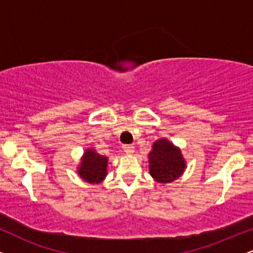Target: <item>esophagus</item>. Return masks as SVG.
<instances>
[{"label": "esophagus", "instance_id": "34e87169", "mask_svg": "<svg viewBox=\"0 0 253 253\" xmlns=\"http://www.w3.org/2000/svg\"><path fill=\"white\" fill-rule=\"evenodd\" d=\"M124 151L126 153H133L134 152V146L130 144H127V145H124Z\"/></svg>", "mask_w": 253, "mask_h": 253}]
</instances>
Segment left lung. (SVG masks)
I'll list each match as a JSON object with an SVG mask.
<instances>
[{
    "instance_id": "obj_1",
    "label": "left lung",
    "mask_w": 253,
    "mask_h": 253,
    "mask_svg": "<svg viewBox=\"0 0 253 253\" xmlns=\"http://www.w3.org/2000/svg\"><path fill=\"white\" fill-rule=\"evenodd\" d=\"M152 147L149 155L151 176L159 183H170L178 178L185 168L179 149L167 139L156 141Z\"/></svg>"
}]
</instances>
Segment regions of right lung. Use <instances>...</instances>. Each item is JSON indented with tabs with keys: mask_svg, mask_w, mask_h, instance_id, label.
Here are the masks:
<instances>
[{
	"mask_svg": "<svg viewBox=\"0 0 253 253\" xmlns=\"http://www.w3.org/2000/svg\"><path fill=\"white\" fill-rule=\"evenodd\" d=\"M107 157L98 155L92 150H88L84 153L78 172L86 182L98 183L107 175Z\"/></svg>",
	"mask_w": 253,
	"mask_h": 253,
	"instance_id": "obj_1",
	"label": "right lung"
}]
</instances>
